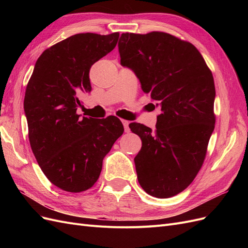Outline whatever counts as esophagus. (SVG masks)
<instances>
[{"instance_id": "1", "label": "esophagus", "mask_w": 248, "mask_h": 248, "mask_svg": "<svg viewBox=\"0 0 248 248\" xmlns=\"http://www.w3.org/2000/svg\"><path fill=\"white\" fill-rule=\"evenodd\" d=\"M122 123H123V126H124L125 132H129L130 131V129H129V122L126 121V120H122Z\"/></svg>"}]
</instances>
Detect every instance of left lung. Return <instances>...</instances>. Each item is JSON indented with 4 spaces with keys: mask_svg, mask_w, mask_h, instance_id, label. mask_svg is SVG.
Masks as SVG:
<instances>
[{
    "mask_svg": "<svg viewBox=\"0 0 248 248\" xmlns=\"http://www.w3.org/2000/svg\"><path fill=\"white\" fill-rule=\"evenodd\" d=\"M118 47L121 65L160 108L154 133L129 125L142 142L134 158L139 183L150 196L174 197L196 178L214 130L212 73L196 46L168 33H123Z\"/></svg>",
    "mask_w": 248,
    "mask_h": 248,
    "instance_id": "left-lung-1",
    "label": "left lung"
}]
</instances>
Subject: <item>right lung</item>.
Masks as SVG:
<instances>
[{"mask_svg": "<svg viewBox=\"0 0 248 248\" xmlns=\"http://www.w3.org/2000/svg\"><path fill=\"white\" fill-rule=\"evenodd\" d=\"M119 33H81L42 52L24 101L29 140L44 175L59 188L85 191L98 180L102 160L122 136L116 117L78 115L80 93L91 92V66L117 46Z\"/></svg>", "mask_w": 248, "mask_h": 248, "instance_id": "obj_1", "label": "right lung"}]
</instances>
